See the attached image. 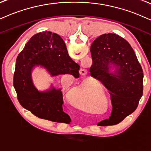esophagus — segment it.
Masks as SVG:
<instances>
[{
  "mask_svg": "<svg viewBox=\"0 0 151 151\" xmlns=\"http://www.w3.org/2000/svg\"><path fill=\"white\" fill-rule=\"evenodd\" d=\"M79 73L82 76H86L88 73V71H87V70H86V69H81L79 71Z\"/></svg>",
  "mask_w": 151,
  "mask_h": 151,
  "instance_id": "1",
  "label": "esophagus"
}]
</instances>
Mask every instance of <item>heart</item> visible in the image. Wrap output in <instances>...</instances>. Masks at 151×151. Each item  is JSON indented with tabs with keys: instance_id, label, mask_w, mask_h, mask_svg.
I'll list each match as a JSON object with an SVG mask.
<instances>
[{
	"instance_id": "obj_1",
	"label": "heart",
	"mask_w": 151,
	"mask_h": 151,
	"mask_svg": "<svg viewBox=\"0 0 151 151\" xmlns=\"http://www.w3.org/2000/svg\"><path fill=\"white\" fill-rule=\"evenodd\" d=\"M85 95H86L85 89L83 88H81L80 89L79 94H78V98H79V99H80V100H81L84 98Z\"/></svg>"
}]
</instances>
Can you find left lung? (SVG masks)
<instances>
[{"label": "left lung", "instance_id": "left-lung-1", "mask_svg": "<svg viewBox=\"0 0 151 151\" xmlns=\"http://www.w3.org/2000/svg\"><path fill=\"white\" fill-rule=\"evenodd\" d=\"M93 64L91 75L109 91L112 104L111 116L106 121L118 124L134 111L143 95L144 73L134 51L123 37L114 33L104 34L91 47ZM110 64L116 70L109 72Z\"/></svg>", "mask_w": 151, "mask_h": 151}]
</instances>
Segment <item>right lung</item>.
Segmentation results:
<instances>
[{"instance_id":"add662e5","label":"right lung","mask_w":151,"mask_h":151,"mask_svg":"<svg viewBox=\"0 0 151 151\" xmlns=\"http://www.w3.org/2000/svg\"><path fill=\"white\" fill-rule=\"evenodd\" d=\"M38 65L44 67L52 77L65 74L79 77L80 66L70 58L63 40L58 34L45 31L30 38L17 56L13 85L21 105L37 117L69 123L70 116L63 111L61 89L52 88L40 92L34 86L31 72Z\"/></svg>"}]
</instances>
